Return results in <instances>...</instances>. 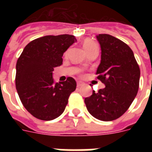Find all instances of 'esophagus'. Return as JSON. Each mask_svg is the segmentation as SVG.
Instances as JSON below:
<instances>
[{
    "instance_id": "esophagus-1",
    "label": "esophagus",
    "mask_w": 152,
    "mask_h": 152,
    "mask_svg": "<svg viewBox=\"0 0 152 152\" xmlns=\"http://www.w3.org/2000/svg\"><path fill=\"white\" fill-rule=\"evenodd\" d=\"M83 85H84V83H82V82H80V81L77 82V87H78V88H80V87H82V86Z\"/></svg>"
}]
</instances>
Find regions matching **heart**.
Here are the masks:
<instances>
[{"label":"heart","instance_id":"heart-1","mask_svg":"<svg viewBox=\"0 0 152 152\" xmlns=\"http://www.w3.org/2000/svg\"><path fill=\"white\" fill-rule=\"evenodd\" d=\"M83 47L85 52L87 53V54L91 51L95 50H98V46L96 43L90 39H86L83 40Z\"/></svg>","mask_w":152,"mask_h":152}]
</instances>
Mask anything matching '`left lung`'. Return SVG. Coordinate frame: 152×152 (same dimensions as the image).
Listing matches in <instances>:
<instances>
[{"label": "left lung", "instance_id": "1", "mask_svg": "<svg viewBox=\"0 0 152 152\" xmlns=\"http://www.w3.org/2000/svg\"><path fill=\"white\" fill-rule=\"evenodd\" d=\"M101 47L97 79L105 84L99 92L85 98L88 112L100 121H110L126 112L139 89V65L133 52L124 42L106 34L96 36Z\"/></svg>", "mask_w": 152, "mask_h": 152}]
</instances>
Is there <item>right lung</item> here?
I'll list each match as a JSON object with an SVG mask.
<instances>
[{"label": "right lung", "instance_id": "obj_1", "mask_svg": "<svg viewBox=\"0 0 152 152\" xmlns=\"http://www.w3.org/2000/svg\"><path fill=\"white\" fill-rule=\"evenodd\" d=\"M75 42L70 34L41 37L27 44L19 57L15 87L23 106L34 118L51 121L59 117L76 90L73 78L59 83L53 78V69L61 65L64 53Z\"/></svg>", "mask_w": 152, "mask_h": 152}]
</instances>
